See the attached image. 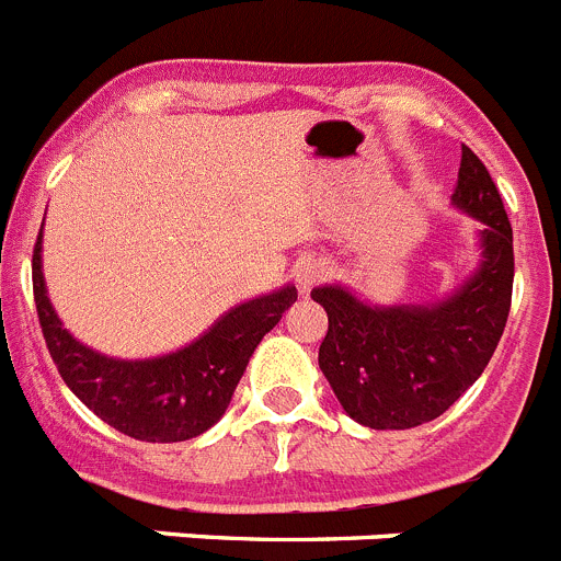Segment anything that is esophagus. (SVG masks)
Listing matches in <instances>:
<instances>
[{
	"instance_id": "1",
	"label": "esophagus",
	"mask_w": 561,
	"mask_h": 561,
	"mask_svg": "<svg viewBox=\"0 0 561 561\" xmlns=\"http://www.w3.org/2000/svg\"><path fill=\"white\" fill-rule=\"evenodd\" d=\"M295 277H297V286H300V291H309L311 286L320 284V280H325V277H329V264H325V261H317V257H306V261H300V264H297Z\"/></svg>"
}]
</instances>
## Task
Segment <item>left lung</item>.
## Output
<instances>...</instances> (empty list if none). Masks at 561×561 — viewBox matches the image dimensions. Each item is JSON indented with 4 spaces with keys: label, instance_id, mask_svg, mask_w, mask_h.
I'll return each mask as SVG.
<instances>
[{
    "label": "left lung",
    "instance_id": "left-lung-1",
    "mask_svg": "<svg viewBox=\"0 0 561 561\" xmlns=\"http://www.w3.org/2000/svg\"><path fill=\"white\" fill-rule=\"evenodd\" d=\"M453 202L483 221V264L433 306L359 304L340 286L311 291L329 314L320 370L342 410L370 430H410L447 413L483 374L503 336L514 286V236L497 185L460 148Z\"/></svg>",
    "mask_w": 561,
    "mask_h": 561
}]
</instances>
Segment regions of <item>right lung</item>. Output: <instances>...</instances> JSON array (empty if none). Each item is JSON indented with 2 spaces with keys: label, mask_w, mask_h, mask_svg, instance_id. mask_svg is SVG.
I'll return each mask as SVG.
<instances>
[{
  "label": "right lung",
  "mask_w": 561,
  "mask_h": 561,
  "mask_svg": "<svg viewBox=\"0 0 561 561\" xmlns=\"http://www.w3.org/2000/svg\"><path fill=\"white\" fill-rule=\"evenodd\" d=\"M33 297L44 342L67 388L108 427L151 444L187 440L225 415L238 379L266 331L297 300L295 286L227 311L205 336L160 359H112L61 329L42 275V232L33 250Z\"/></svg>",
  "instance_id": "obj_1"
}]
</instances>
